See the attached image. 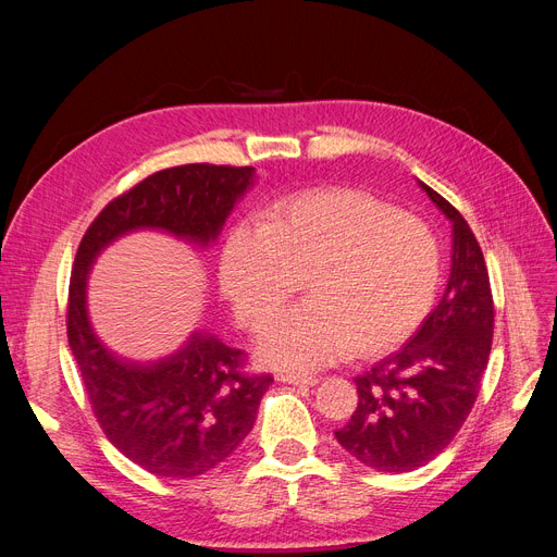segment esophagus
<instances>
[{
    "instance_id": "1",
    "label": "esophagus",
    "mask_w": 557,
    "mask_h": 557,
    "mask_svg": "<svg viewBox=\"0 0 557 557\" xmlns=\"http://www.w3.org/2000/svg\"><path fill=\"white\" fill-rule=\"evenodd\" d=\"M277 382L282 384H290V386H315L318 376L311 374H294V372H282L277 374Z\"/></svg>"
}]
</instances>
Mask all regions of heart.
I'll return each instance as SVG.
<instances>
[{
  "mask_svg": "<svg viewBox=\"0 0 557 557\" xmlns=\"http://www.w3.org/2000/svg\"><path fill=\"white\" fill-rule=\"evenodd\" d=\"M307 277L309 302L263 334L259 357L311 372L355 349L391 352L426 318L443 277V248L422 219L357 189L300 194L227 237L221 282L239 323L259 332Z\"/></svg>",
  "mask_w": 557,
  "mask_h": 557,
  "instance_id": "1",
  "label": "heart"
}]
</instances>
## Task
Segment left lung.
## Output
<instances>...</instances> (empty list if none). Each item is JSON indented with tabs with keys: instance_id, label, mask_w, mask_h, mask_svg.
I'll list each match as a JSON object with an SVG mask.
<instances>
[{
	"instance_id": "obj_1",
	"label": "left lung",
	"mask_w": 557,
	"mask_h": 557,
	"mask_svg": "<svg viewBox=\"0 0 557 557\" xmlns=\"http://www.w3.org/2000/svg\"><path fill=\"white\" fill-rule=\"evenodd\" d=\"M451 221V273L445 296L397 352L355 379L359 404L334 435L379 472H411L441 454L481 391L494 332V302L474 232L449 200L420 183Z\"/></svg>"
}]
</instances>
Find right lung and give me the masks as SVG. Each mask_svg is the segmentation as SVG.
<instances>
[{"mask_svg":"<svg viewBox=\"0 0 557 557\" xmlns=\"http://www.w3.org/2000/svg\"><path fill=\"white\" fill-rule=\"evenodd\" d=\"M252 166L162 169L110 200L83 234L67 300V338L87 399L108 441L141 470L191 479L214 470L250 433L271 374L244 372L246 355L208 332L156 363L116 357L87 318L85 286L95 257L133 230H164L212 244L250 187Z\"/></svg>","mask_w":557,"mask_h":557,"instance_id":"obj_1","label":"right lung"}]
</instances>
